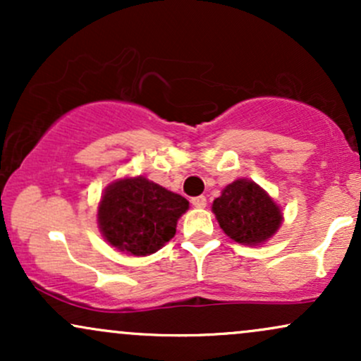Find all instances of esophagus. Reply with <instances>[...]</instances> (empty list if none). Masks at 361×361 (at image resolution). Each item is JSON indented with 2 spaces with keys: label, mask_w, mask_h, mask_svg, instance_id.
<instances>
[{
  "label": "esophagus",
  "mask_w": 361,
  "mask_h": 361,
  "mask_svg": "<svg viewBox=\"0 0 361 361\" xmlns=\"http://www.w3.org/2000/svg\"><path fill=\"white\" fill-rule=\"evenodd\" d=\"M192 205L195 207V209H204V207L207 205V198L204 197V195H200V197H195V198H192Z\"/></svg>",
  "instance_id": "esophagus-1"
}]
</instances>
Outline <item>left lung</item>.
<instances>
[{
  "label": "left lung",
  "instance_id": "left-lung-1",
  "mask_svg": "<svg viewBox=\"0 0 361 361\" xmlns=\"http://www.w3.org/2000/svg\"><path fill=\"white\" fill-rule=\"evenodd\" d=\"M221 229L231 239L247 246L267 243L283 221L275 200L251 180H235L212 204Z\"/></svg>",
  "mask_w": 361,
  "mask_h": 361
}]
</instances>
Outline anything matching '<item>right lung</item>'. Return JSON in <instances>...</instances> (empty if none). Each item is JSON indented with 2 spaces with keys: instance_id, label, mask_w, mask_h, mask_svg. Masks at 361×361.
Wrapping results in <instances>:
<instances>
[{
  "instance_id": "obj_1",
  "label": "right lung",
  "mask_w": 361,
  "mask_h": 361,
  "mask_svg": "<svg viewBox=\"0 0 361 361\" xmlns=\"http://www.w3.org/2000/svg\"><path fill=\"white\" fill-rule=\"evenodd\" d=\"M188 210V200L144 176L110 183L98 205V227L103 238L120 251L147 256L176 233L178 219Z\"/></svg>"
}]
</instances>
